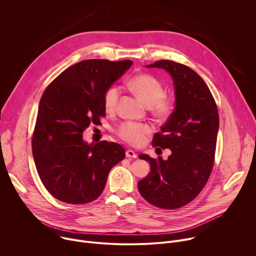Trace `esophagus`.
<instances>
[{
	"instance_id": "34e87169",
	"label": "esophagus",
	"mask_w": 256,
	"mask_h": 256,
	"mask_svg": "<svg viewBox=\"0 0 256 256\" xmlns=\"http://www.w3.org/2000/svg\"><path fill=\"white\" fill-rule=\"evenodd\" d=\"M126 156L128 157V158H136V154L134 152V151H132V150H126Z\"/></svg>"
}]
</instances>
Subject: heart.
I'll use <instances>...</instances> for the list:
<instances>
[{
  "label": "heart",
  "mask_w": 256,
  "mask_h": 256,
  "mask_svg": "<svg viewBox=\"0 0 256 256\" xmlns=\"http://www.w3.org/2000/svg\"><path fill=\"white\" fill-rule=\"evenodd\" d=\"M130 88L132 93L146 105L150 106L153 116L160 120H168L175 109V102L171 97L165 95V88L162 82L153 75L140 74L130 81ZM120 95L118 86L109 87L103 97V104L107 112H114ZM151 132V128L146 124L126 122L118 128V134L122 140L132 146H140Z\"/></svg>",
  "instance_id": "heart-1"
}]
</instances>
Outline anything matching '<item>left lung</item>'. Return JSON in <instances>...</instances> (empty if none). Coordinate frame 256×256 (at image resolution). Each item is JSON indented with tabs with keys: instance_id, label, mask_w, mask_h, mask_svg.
Instances as JSON below:
<instances>
[{
	"instance_id": "left-lung-1",
	"label": "left lung",
	"mask_w": 256,
	"mask_h": 256,
	"mask_svg": "<svg viewBox=\"0 0 256 256\" xmlns=\"http://www.w3.org/2000/svg\"><path fill=\"white\" fill-rule=\"evenodd\" d=\"M147 68H160L171 75L175 89L172 116L154 134L153 147L170 149L167 160L142 154L151 171L138 181L142 196L161 208H178L194 200L212 170L218 114L216 101L200 76L186 64L157 60ZM162 151V150H161Z\"/></svg>"
}]
</instances>
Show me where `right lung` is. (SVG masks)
<instances>
[{
	"instance_id": "right-lung-1",
	"label": "right lung",
	"mask_w": 256,
	"mask_h": 256,
	"mask_svg": "<svg viewBox=\"0 0 256 256\" xmlns=\"http://www.w3.org/2000/svg\"><path fill=\"white\" fill-rule=\"evenodd\" d=\"M132 64L130 60L79 62L60 72L42 94L32 154L42 182L56 200L74 204L95 200L109 171L124 159L120 144H89L82 134L105 116L104 93Z\"/></svg>"
}]
</instances>
